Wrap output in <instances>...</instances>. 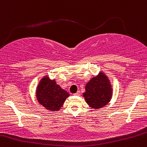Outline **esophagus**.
<instances>
[{
    "instance_id": "obj_1",
    "label": "esophagus",
    "mask_w": 147,
    "mask_h": 147,
    "mask_svg": "<svg viewBox=\"0 0 147 147\" xmlns=\"http://www.w3.org/2000/svg\"><path fill=\"white\" fill-rule=\"evenodd\" d=\"M80 94H81V93H80V91H77L76 93H74V96H80Z\"/></svg>"
}]
</instances>
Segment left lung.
I'll return each mask as SVG.
<instances>
[{
    "label": "left lung",
    "mask_w": 147,
    "mask_h": 147,
    "mask_svg": "<svg viewBox=\"0 0 147 147\" xmlns=\"http://www.w3.org/2000/svg\"><path fill=\"white\" fill-rule=\"evenodd\" d=\"M113 90L107 76L102 72L93 77L86 85V92L83 93L88 105L93 109L104 107L110 101Z\"/></svg>",
    "instance_id": "8db88e82"
}]
</instances>
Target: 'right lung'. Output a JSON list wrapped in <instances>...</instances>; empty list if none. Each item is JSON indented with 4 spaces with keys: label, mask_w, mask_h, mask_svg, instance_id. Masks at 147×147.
I'll return each instance as SVG.
<instances>
[{
    "label": "right lung",
    "mask_w": 147,
    "mask_h": 147,
    "mask_svg": "<svg viewBox=\"0 0 147 147\" xmlns=\"http://www.w3.org/2000/svg\"><path fill=\"white\" fill-rule=\"evenodd\" d=\"M38 102L47 110L58 111L69 96L67 91L57 84L55 80H50L47 76L41 79L36 90Z\"/></svg>",
    "instance_id": "add662e5"
}]
</instances>
